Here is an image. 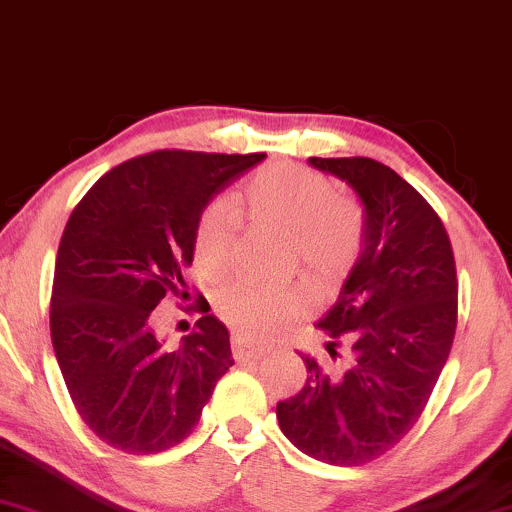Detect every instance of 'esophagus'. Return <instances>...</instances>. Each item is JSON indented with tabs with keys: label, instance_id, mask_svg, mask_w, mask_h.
Returning <instances> with one entry per match:
<instances>
[{
	"label": "esophagus",
	"instance_id": "34e87169",
	"mask_svg": "<svg viewBox=\"0 0 512 512\" xmlns=\"http://www.w3.org/2000/svg\"><path fill=\"white\" fill-rule=\"evenodd\" d=\"M268 350L263 345H256L244 335H232V354L237 362H249V359H261Z\"/></svg>",
	"mask_w": 512,
	"mask_h": 512
}]
</instances>
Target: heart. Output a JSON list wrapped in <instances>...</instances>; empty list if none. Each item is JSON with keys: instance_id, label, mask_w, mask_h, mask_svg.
<instances>
[{"instance_id": "1", "label": "heart", "mask_w": 512, "mask_h": 512, "mask_svg": "<svg viewBox=\"0 0 512 512\" xmlns=\"http://www.w3.org/2000/svg\"><path fill=\"white\" fill-rule=\"evenodd\" d=\"M256 222L287 237V258L314 282H330L357 261L364 246V210L338 196L330 179L290 162H275L249 179L239 196ZM237 213L230 201H213L196 227V261L218 278L230 270ZM306 294L299 285L234 282L218 297L222 318L249 338H270L302 314Z\"/></svg>"}]
</instances>
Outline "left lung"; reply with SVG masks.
I'll return each mask as SVG.
<instances>
[{
	"instance_id": "left-lung-1",
	"label": "left lung",
	"mask_w": 512,
	"mask_h": 512,
	"mask_svg": "<svg viewBox=\"0 0 512 512\" xmlns=\"http://www.w3.org/2000/svg\"><path fill=\"white\" fill-rule=\"evenodd\" d=\"M362 203L364 246L316 328L328 354L350 352L342 374L302 354L306 383L278 402L280 431L326 465L381 458L417 424L448 362L458 316L453 249L434 208L400 174L371 158H309Z\"/></svg>"
}]
</instances>
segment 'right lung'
<instances>
[{
    "mask_svg": "<svg viewBox=\"0 0 512 512\" xmlns=\"http://www.w3.org/2000/svg\"><path fill=\"white\" fill-rule=\"evenodd\" d=\"M263 160L141 155L100 177L66 222L50 304L54 357L81 419L112 448L148 455L177 446L234 364L230 333L213 314L167 350L153 309L189 290L184 275L208 203Z\"/></svg>",
    "mask_w": 512,
    "mask_h": 512,
    "instance_id": "add662e5",
    "label": "right lung"
}]
</instances>
